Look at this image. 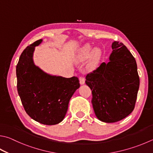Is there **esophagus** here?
<instances>
[{
	"mask_svg": "<svg viewBox=\"0 0 153 153\" xmlns=\"http://www.w3.org/2000/svg\"><path fill=\"white\" fill-rule=\"evenodd\" d=\"M79 84L81 85L85 84V78L84 77H79Z\"/></svg>",
	"mask_w": 153,
	"mask_h": 153,
	"instance_id": "1",
	"label": "esophagus"
}]
</instances>
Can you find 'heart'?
<instances>
[{
  "mask_svg": "<svg viewBox=\"0 0 153 153\" xmlns=\"http://www.w3.org/2000/svg\"><path fill=\"white\" fill-rule=\"evenodd\" d=\"M91 52L93 53L92 54L91 53ZM90 55V60L88 67L90 69H93L96 67L100 56V52L98 49H94L93 51L92 47L90 45H85L79 49L77 54L76 59L77 62H83V61L87 59Z\"/></svg>",
  "mask_w": 153,
  "mask_h": 153,
  "instance_id": "b5f03b06",
  "label": "heart"
}]
</instances>
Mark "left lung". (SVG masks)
I'll return each instance as SVG.
<instances>
[{
	"label": "left lung",
	"mask_w": 153,
	"mask_h": 153,
	"mask_svg": "<svg viewBox=\"0 0 153 153\" xmlns=\"http://www.w3.org/2000/svg\"><path fill=\"white\" fill-rule=\"evenodd\" d=\"M109 62L85 77L96 117L106 123L123 120L134 108L140 79L134 57L123 43L114 41Z\"/></svg>",
	"instance_id": "8db88e82"
}]
</instances>
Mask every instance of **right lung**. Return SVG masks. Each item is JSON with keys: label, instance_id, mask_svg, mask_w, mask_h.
Returning a JSON list of instances; mask_svg holds the SVG:
<instances>
[{"label": "right lung", "instance_id": "obj_1", "mask_svg": "<svg viewBox=\"0 0 153 153\" xmlns=\"http://www.w3.org/2000/svg\"><path fill=\"white\" fill-rule=\"evenodd\" d=\"M42 41H36L21 53L16 68L17 90L30 118L41 124L55 125L65 118L69 100L80 85L77 77L52 76L35 64L33 53Z\"/></svg>", "mask_w": 153, "mask_h": 153}]
</instances>
